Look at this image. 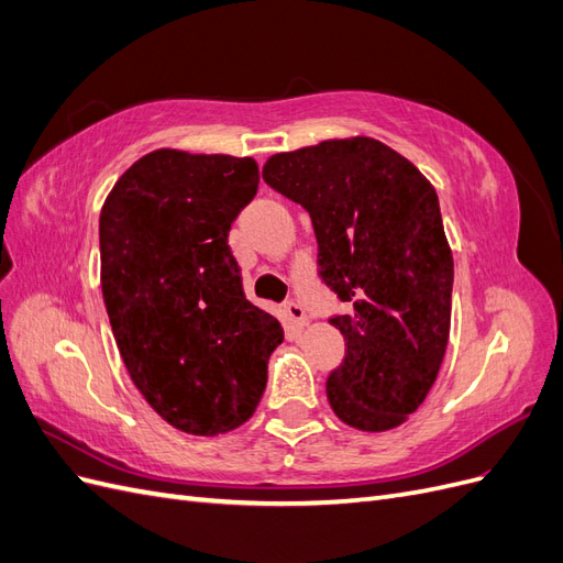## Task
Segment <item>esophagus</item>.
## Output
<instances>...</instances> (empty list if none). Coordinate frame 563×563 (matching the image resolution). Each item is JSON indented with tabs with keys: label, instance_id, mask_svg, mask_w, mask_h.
I'll list each match as a JSON object with an SVG mask.
<instances>
[{
	"label": "esophagus",
	"instance_id": "esophagus-1",
	"mask_svg": "<svg viewBox=\"0 0 563 563\" xmlns=\"http://www.w3.org/2000/svg\"><path fill=\"white\" fill-rule=\"evenodd\" d=\"M284 314H286L288 323H294L296 329H302L305 323H308V314H305L302 305L296 302V300H288V302L284 305Z\"/></svg>",
	"mask_w": 563,
	"mask_h": 563
}]
</instances>
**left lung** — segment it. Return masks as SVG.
Wrapping results in <instances>:
<instances>
[{
	"label": "left lung",
	"mask_w": 563,
	"mask_h": 563,
	"mask_svg": "<svg viewBox=\"0 0 563 563\" xmlns=\"http://www.w3.org/2000/svg\"><path fill=\"white\" fill-rule=\"evenodd\" d=\"M263 180L310 213L317 275L345 302L327 397L350 428H397L432 389L451 331L453 255L430 180L380 141L356 135L282 152Z\"/></svg>",
	"instance_id": "1"
}]
</instances>
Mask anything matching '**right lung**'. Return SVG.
I'll return each mask as SVG.
<instances>
[{
    "instance_id": "obj_1",
    "label": "right lung",
    "mask_w": 563,
    "mask_h": 563,
    "mask_svg": "<svg viewBox=\"0 0 563 563\" xmlns=\"http://www.w3.org/2000/svg\"><path fill=\"white\" fill-rule=\"evenodd\" d=\"M251 157L155 150L119 178L100 211V286L133 385L176 430L244 424L284 340L244 296L228 244L258 192Z\"/></svg>"
}]
</instances>
